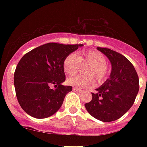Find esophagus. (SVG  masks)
<instances>
[{
	"label": "esophagus",
	"instance_id": "esophagus-1",
	"mask_svg": "<svg viewBox=\"0 0 147 147\" xmlns=\"http://www.w3.org/2000/svg\"><path fill=\"white\" fill-rule=\"evenodd\" d=\"M72 90H73L74 92H79V89H78V88H76V87H74L73 88H72Z\"/></svg>",
	"mask_w": 147,
	"mask_h": 147
}]
</instances>
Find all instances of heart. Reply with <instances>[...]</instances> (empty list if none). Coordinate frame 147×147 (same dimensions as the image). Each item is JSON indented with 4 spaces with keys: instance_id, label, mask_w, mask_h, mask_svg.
<instances>
[{
    "instance_id": "obj_1",
    "label": "heart",
    "mask_w": 147,
    "mask_h": 147,
    "mask_svg": "<svg viewBox=\"0 0 147 147\" xmlns=\"http://www.w3.org/2000/svg\"><path fill=\"white\" fill-rule=\"evenodd\" d=\"M81 64L89 65L85 75L88 76H70L67 78V84L78 88H91L95 84L105 82L110 75L109 67L106 64V58L98 50H88L79 55L70 53L63 61V69L68 75H75L79 71Z\"/></svg>"
}]
</instances>
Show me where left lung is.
Listing matches in <instances>:
<instances>
[{"mask_svg":"<svg viewBox=\"0 0 147 147\" xmlns=\"http://www.w3.org/2000/svg\"><path fill=\"white\" fill-rule=\"evenodd\" d=\"M97 49L110 60L111 73L97 88V93H92V100L85 104V107L94 118L111 122L121 117L132 107L139 91V77L124 55L107 48Z\"/></svg>","mask_w":147,"mask_h":147,"instance_id":"8db88e82","label":"left lung"}]
</instances>
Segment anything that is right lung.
I'll use <instances>...</instances> for the list:
<instances>
[{"label":"right lung","instance_id":"add662e5","mask_svg":"<svg viewBox=\"0 0 147 147\" xmlns=\"http://www.w3.org/2000/svg\"><path fill=\"white\" fill-rule=\"evenodd\" d=\"M82 44L49 42L26 53L14 72L16 95L20 107L35 118H46L62 106L65 96L72 90L65 86V58ZM54 85L55 89L51 88Z\"/></svg>","mask_w":147,"mask_h":147}]
</instances>
